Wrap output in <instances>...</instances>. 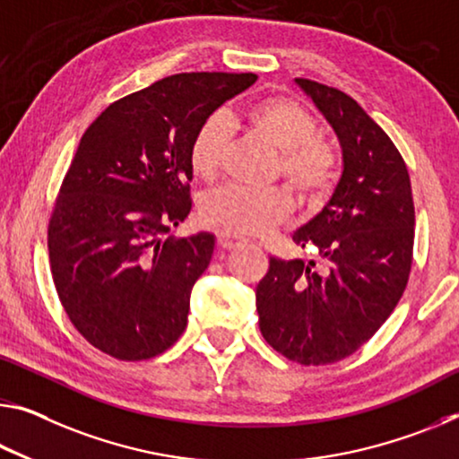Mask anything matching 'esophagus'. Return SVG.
I'll return each mask as SVG.
<instances>
[{"mask_svg": "<svg viewBox=\"0 0 459 459\" xmlns=\"http://www.w3.org/2000/svg\"><path fill=\"white\" fill-rule=\"evenodd\" d=\"M216 238L222 249H235L237 245H241L245 241L241 235H237V232H230V230H218Z\"/></svg>", "mask_w": 459, "mask_h": 459, "instance_id": "1", "label": "esophagus"}]
</instances>
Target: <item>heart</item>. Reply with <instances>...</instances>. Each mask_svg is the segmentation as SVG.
I'll list each match as a JSON object with an SVG mask.
<instances>
[{
	"label": "heart",
	"instance_id": "b5f03b06",
	"mask_svg": "<svg viewBox=\"0 0 459 459\" xmlns=\"http://www.w3.org/2000/svg\"><path fill=\"white\" fill-rule=\"evenodd\" d=\"M253 133L280 151L278 171L286 184L304 200H318L331 190L337 178L339 155L331 143L316 134V122L298 101L273 96L253 104L245 112ZM230 143V122L216 114L204 122L190 147V165L202 179L214 178ZM292 210L290 195L269 187L251 190L227 184L208 192L200 202L204 221L241 235H264L280 224Z\"/></svg>",
	"mask_w": 459,
	"mask_h": 459
}]
</instances>
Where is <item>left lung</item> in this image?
Returning a JSON list of instances; mask_svg holds the SVG:
<instances>
[{"label":"left lung","instance_id":"8db88e82","mask_svg":"<svg viewBox=\"0 0 459 459\" xmlns=\"http://www.w3.org/2000/svg\"><path fill=\"white\" fill-rule=\"evenodd\" d=\"M296 83L337 134L343 173L326 206L292 235L321 264L269 257L255 298L275 351L326 366L358 351L396 308L412 265L414 204L403 155L358 101L310 79Z\"/></svg>","mask_w":459,"mask_h":459}]
</instances>
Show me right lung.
Instances as JSON below:
<instances>
[{
  "label": "right lung",
  "instance_id": "right-lung-1",
  "mask_svg": "<svg viewBox=\"0 0 459 459\" xmlns=\"http://www.w3.org/2000/svg\"><path fill=\"white\" fill-rule=\"evenodd\" d=\"M255 73H179L114 101L79 141L48 222L59 300L90 343L122 361L181 337L212 232L167 237L192 210L190 147Z\"/></svg>",
  "mask_w": 459,
  "mask_h": 459
}]
</instances>
